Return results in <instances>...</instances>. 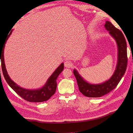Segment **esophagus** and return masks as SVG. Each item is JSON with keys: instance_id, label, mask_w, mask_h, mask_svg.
I'll use <instances>...</instances> for the list:
<instances>
[{"instance_id": "1", "label": "esophagus", "mask_w": 133, "mask_h": 133, "mask_svg": "<svg viewBox=\"0 0 133 133\" xmlns=\"http://www.w3.org/2000/svg\"><path fill=\"white\" fill-rule=\"evenodd\" d=\"M72 63L71 62L68 61V60H66V61L64 62V66H65L66 68H71L72 66Z\"/></svg>"}]
</instances>
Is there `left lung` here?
Segmentation results:
<instances>
[{
  "mask_svg": "<svg viewBox=\"0 0 133 133\" xmlns=\"http://www.w3.org/2000/svg\"><path fill=\"white\" fill-rule=\"evenodd\" d=\"M105 29L116 41L118 46V62L114 74L107 81L100 84H90L85 81L78 71L74 69L73 73L77 81L79 91L88 97L99 98L107 94L118 85L127 69L128 58L126 40L122 32L116 28L111 23L106 21Z\"/></svg>",
  "mask_w": 133,
  "mask_h": 133,
  "instance_id": "1",
  "label": "left lung"
}]
</instances>
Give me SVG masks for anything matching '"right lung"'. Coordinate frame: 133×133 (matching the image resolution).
Instances as JSON below:
<instances>
[{
  "instance_id": "1",
  "label": "right lung",
  "mask_w": 133,
  "mask_h": 133,
  "mask_svg": "<svg viewBox=\"0 0 133 133\" xmlns=\"http://www.w3.org/2000/svg\"><path fill=\"white\" fill-rule=\"evenodd\" d=\"M13 30H10L3 46L2 48H0V60L1 59L2 71L6 82L20 96L26 101L37 103L46 101L55 93L57 86V79L59 75L64 69V63H63L60 64L57 69L53 72V73L48 79L47 82L42 88L38 89L30 90L19 87L10 79L9 75L8 74L4 63V49L5 47V44Z\"/></svg>"
}]
</instances>
